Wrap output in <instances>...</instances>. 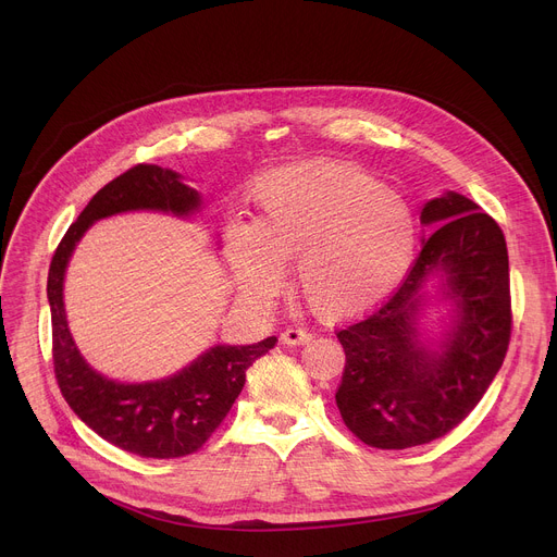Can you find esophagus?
Wrapping results in <instances>:
<instances>
[{
  "instance_id": "34e87169",
  "label": "esophagus",
  "mask_w": 557,
  "mask_h": 557,
  "mask_svg": "<svg viewBox=\"0 0 557 557\" xmlns=\"http://www.w3.org/2000/svg\"><path fill=\"white\" fill-rule=\"evenodd\" d=\"M310 339V335L301 329H286L282 335H280V342L286 344V346H299V344H306Z\"/></svg>"
}]
</instances>
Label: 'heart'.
I'll list each match as a JSON object with an SVG mask.
<instances>
[{
    "label": "heart",
    "instance_id": "obj_1",
    "mask_svg": "<svg viewBox=\"0 0 557 557\" xmlns=\"http://www.w3.org/2000/svg\"><path fill=\"white\" fill-rule=\"evenodd\" d=\"M256 224L226 233L231 277L251 304H267L295 258V284L317 317L344 322L381 304L408 275L417 222L408 202L339 163H299L258 191Z\"/></svg>",
    "mask_w": 557,
    "mask_h": 557
}]
</instances>
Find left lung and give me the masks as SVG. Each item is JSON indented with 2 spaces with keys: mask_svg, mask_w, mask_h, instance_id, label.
Instances as JSON below:
<instances>
[{
  "mask_svg": "<svg viewBox=\"0 0 557 557\" xmlns=\"http://www.w3.org/2000/svg\"><path fill=\"white\" fill-rule=\"evenodd\" d=\"M421 253L368 320L339 331L346 368L335 394L366 445L406 449L445 436L483 399L511 335L509 258L500 226L458 191L421 207ZM444 308L441 332L424 324Z\"/></svg>",
  "mask_w": 557,
  "mask_h": 557,
  "instance_id": "obj_1",
  "label": "left lung"
}]
</instances>
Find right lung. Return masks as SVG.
Segmentation results:
<instances>
[{
  "mask_svg": "<svg viewBox=\"0 0 557 557\" xmlns=\"http://www.w3.org/2000/svg\"><path fill=\"white\" fill-rule=\"evenodd\" d=\"M129 211L191 220L202 211V196L185 185L178 172L136 165L97 191L78 213L57 247L48 273L54 374L72 412L101 438L143 458H178L205 445L243 392L249 366L277 339L267 337L251 346L215 344L174 374L153 381L125 383L95 370L67 326L65 271L76 245L95 222Z\"/></svg>",
  "mask_w": 557,
  "mask_h": 557,
  "instance_id": "right-lung-1",
  "label": "right lung"
}]
</instances>
